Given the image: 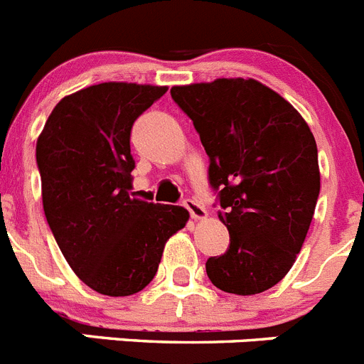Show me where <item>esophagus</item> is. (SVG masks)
Returning a JSON list of instances; mask_svg holds the SVG:
<instances>
[{
	"instance_id": "obj_1",
	"label": "esophagus",
	"mask_w": 364,
	"mask_h": 364,
	"mask_svg": "<svg viewBox=\"0 0 364 364\" xmlns=\"http://www.w3.org/2000/svg\"><path fill=\"white\" fill-rule=\"evenodd\" d=\"M184 205L186 210L189 211V215H191V218H195V220H202V218L208 217V211H205L204 205H200L197 200H193V198L184 200Z\"/></svg>"
}]
</instances>
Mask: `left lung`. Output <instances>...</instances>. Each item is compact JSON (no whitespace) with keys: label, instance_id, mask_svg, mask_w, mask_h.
Segmentation results:
<instances>
[{"label":"left lung","instance_id":"1","mask_svg":"<svg viewBox=\"0 0 364 364\" xmlns=\"http://www.w3.org/2000/svg\"><path fill=\"white\" fill-rule=\"evenodd\" d=\"M210 156L230 247L205 262L222 291L255 295L284 279L321 189L317 146L297 109L253 78L171 87Z\"/></svg>","mask_w":364,"mask_h":364}]
</instances>
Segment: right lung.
<instances>
[{
    "mask_svg": "<svg viewBox=\"0 0 364 364\" xmlns=\"http://www.w3.org/2000/svg\"><path fill=\"white\" fill-rule=\"evenodd\" d=\"M166 85L105 82L56 104L36 142L50 231L82 282L109 297L144 290L164 246L186 226L180 205L136 198L131 127Z\"/></svg>",
    "mask_w": 364,
    "mask_h": 364,
    "instance_id": "right-lung-1",
    "label": "right lung"
}]
</instances>
